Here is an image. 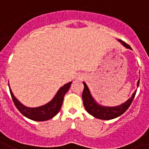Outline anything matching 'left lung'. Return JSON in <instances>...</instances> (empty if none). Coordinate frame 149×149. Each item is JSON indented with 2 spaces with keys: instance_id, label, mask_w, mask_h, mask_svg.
<instances>
[{
  "instance_id": "left-lung-1",
  "label": "left lung",
  "mask_w": 149,
  "mask_h": 149,
  "mask_svg": "<svg viewBox=\"0 0 149 149\" xmlns=\"http://www.w3.org/2000/svg\"><path fill=\"white\" fill-rule=\"evenodd\" d=\"M118 41L125 47L132 49V47L125 42L122 41L120 39H118ZM83 84H84V90L82 93V99H83V104H84L85 110L93 117L100 118V119H103V120L113 119V118H117L123 114L128 109L130 105L132 102L134 97L136 96V91L133 93L132 97H130L126 102L121 104L120 106L114 107H103V106H101L98 103H97L96 101L93 99V97L89 92L88 86L86 85L85 82H83ZM139 84H140V81H138L137 82V86H139Z\"/></svg>"
}]
</instances>
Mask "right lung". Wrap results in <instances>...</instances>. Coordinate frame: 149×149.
<instances>
[{"label":"right lung","mask_w":149,"mask_h":149,"mask_svg":"<svg viewBox=\"0 0 149 149\" xmlns=\"http://www.w3.org/2000/svg\"><path fill=\"white\" fill-rule=\"evenodd\" d=\"M71 84L72 81L68 82L64 86H62L58 90L56 96L54 97V98L50 102L47 103L44 106L35 107V108L25 107L14 97L11 89H9V91H10V94H11L15 107L24 116L34 121H46L50 118H52L54 116H56L59 113L60 108L62 107L64 95L68 91Z\"/></svg>","instance_id":"add662e5"}]
</instances>
